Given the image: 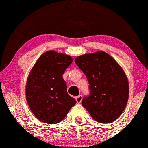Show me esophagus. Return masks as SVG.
Wrapping results in <instances>:
<instances>
[{
	"instance_id": "1",
	"label": "esophagus",
	"mask_w": 148,
	"mask_h": 148,
	"mask_svg": "<svg viewBox=\"0 0 148 148\" xmlns=\"http://www.w3.org/2000/svg\"><path fill=\"white\" fill-rule=\"evenodd\" d=\"M75 99H76V100H77V103H80L81 102H82V95H79V96L76 97Z\"/></svg>"
}]
</instances>
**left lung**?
<instances>
[{
	"label": "left lung",
	"instance_id": "left-lung-1",
	"mask_svg": "<svg viewBox=\"0 0 148 148\" xmlns=\"http://www.w3.org/2000/svg\"><path fill=\"white\" fill-rule=\"evenodd\" d=\"M75 62L89 84L90 92L84 97L82 105L95 121L112 122L129 99V83L122 68L103 51L77 57Z\"/></svg>",
	"mask_w": 148,
	"mask_h": 148
}]
</instances>
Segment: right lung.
<instances>
[{"label": "right lung", "instance_id": "obj_1", "mask_svg": "<svg viewBox=\"0 0 148 148\" xmlns=\"http://www.w3.org/2000/svg\"><path fill=\"white\" fill-rule=\"evenodd\" d=\"M67 55L50 50L38 58L26 86V98L34 114L45 124H57L77 103L67 93L62 74L72 63Z\"/></svg>", "mask_w": 148, "mask_h": 148}]
</instances>
